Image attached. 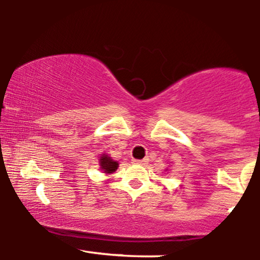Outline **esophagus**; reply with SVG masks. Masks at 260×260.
<instances>
[{"label":"esophagus","instance_id":"esophagus-1","mask_svg":"<svg viewBox=\"0 0 260 260\" xmlns=\"http://www.w3.org/2000/svg\"><path fill=\"white\" fill-rule=\"evenodd\" d=\"M133 164H136V165H146V164H148V159H143V160H133Z\"/></svg>","mask_w":260,"mask_h":260}]
</instances>
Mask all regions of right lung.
<instances>
[{"label": "right lung", "mask_w": 260, "mask_h": 260, "mask_svg": "<svg viewBox=\"0 0 260 260\" xmlns=\"http://www.w3.org/2000/svg\"><path fill=\"white\" fill-rule=\"evenodd\" d=\"M99 165H100V170L104 172L105 174H112L117 171L119 164L117 161H114L112 157L110 156L109 154H101L100 159H99Z\"/></svg>", "instance_id": "right-lung-1"}]
</instances>
